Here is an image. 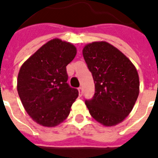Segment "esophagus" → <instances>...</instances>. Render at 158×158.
I'll list each match as a JSON object with an SVG mask.
<instances>
[{
    "label": "esophagus",
    "instance_id": "esophagus-1",
    "mask_svg": "<svg viewBox=\"0 0 158 158\" xmlns=\"http://www.w3.org/2000/svg\"><path fill=\"white\" fill-rule=\"evenodd\" d=\"M78 90H79V96H82V94H83V88H82V87H80V88H79V89H78Z\"/></svg>",
    "mask_w": 158,
    "mask_h": 158
}]
</instances>
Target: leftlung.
Here are the masks:
<instances>
[{
  "label": "left lung",
  "mask_w": 158,
  "mask_h": 158,
  "mask_svg": "<svg viewBox=\"0 0 158 158\" xmlns=\"http://www.w3.org/2000/svg\"><path fill=\"white\" fill-rule=\"evenodd\" d=\"M93 74L95 94L85 104L94 119L114 126L129 115L139 94L137 69L120 50L106 42H94L83 49Z\"/></svg>",
  "instance_id": "1"
}]
</instances>
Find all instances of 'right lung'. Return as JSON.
<instances>
[{
    "label": "right lung",
    "instance_id": "obj_1",
    "mask_svg": "<svg viewBox=\"0 0 158 158\" xmlns=\"http://www.w3.org/2000/svg\"><path fill=\"white\" fill-rule=\"evenodd\" d=\"M77 53L73 44L55 38L42 46L20 67L19 96L30 117L46 127H54L69 115L79 96L67 84L66 65Z\"/></svg>",
    "mask_w": 158,
    "mask_h": 158
}]
</instances>
